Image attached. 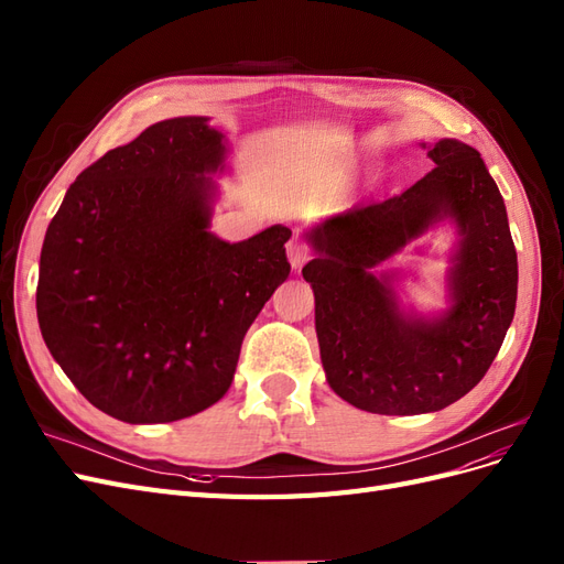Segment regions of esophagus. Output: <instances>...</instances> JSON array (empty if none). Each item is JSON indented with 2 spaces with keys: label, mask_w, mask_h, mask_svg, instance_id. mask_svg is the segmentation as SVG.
Instances as JSON below:
<instances>
[{
  "label": "esophagus",
  "mask_w": 564,
  "mask_h": 564,
  "mask_svg": "<svg viewBox=\"0 0 564 564\" xmlns=\"http://www.w3.org/2000/svg\"><path fill=\"white\" fill-rule=\"evenodd\" d=\"M286 259H289V263H292L294 270L303 268V263L311 259L308 247H305L301 240H292V242L286 245Z\"/></svg>",
  "instance_id": "obj_1"
}]
</instances>
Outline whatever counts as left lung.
Returning a JSON list of instances; mask_svg holds the SVG:
<instances>
[{"label": "left lung", "instance_id": "obj_1", "mask_svg": "<svg viewBox=\"0 0 564 564\" xmlns=\"http://www.w3.org/2000/svg\"><path fill=\"white\" fill-rule=\"evenodd\" d=\"M421 145L435 166L409 191L308 232L317 259L303 278L315 294L324 373L338 398L371 414H429L464 398L516 315L518 253L480 152L456 139ZM445 219L457 230L451 305L433 316L404 312L394 289L401 273L378 268Z\"/></svg>", "mask_w": 564, "mask_h": 564}]
</instances>
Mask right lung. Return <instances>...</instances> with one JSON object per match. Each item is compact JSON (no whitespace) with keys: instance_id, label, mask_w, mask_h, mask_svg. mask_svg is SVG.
Returning a JSON list of instances; mask_svg holds the SVG:
<instances>
[{"instance_id":"1","label":"right lung","mask_w":564,"mask_h":564,"mask_svg":"<svg viewBox=\"0 0 564 564\" xmlns=\"http://www.w3.org/2000/svg\"><path fill=\"white\" fill-rule=\"evenodd\" d=\"M226 158L209 117L164 119L84 169L46 228L44 344L112 419L166 423L218 402L247 329L289 278V228L235 245L212 232Z\"/></svg>"}]
</instances>
